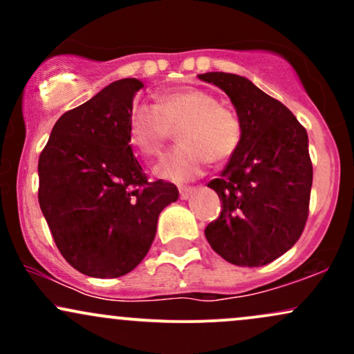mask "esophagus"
Instances as JSON below:
<instances>
[{
  "mask_svg": "<svg viewBox=\"0 0 354 354\" xmlns=\"http://www.w3.org/2000/svg\"><path fill=\"white\" fill-rule=\"evenodd\" d=\"M194 193V188H180V196L181 200H188L191 194Z\"/></svg>",
  "mask_w": 354,
  "mask_h": 354,
  "instance_id": "34e87169",
  "label": "esophagus"
}]
</instances>
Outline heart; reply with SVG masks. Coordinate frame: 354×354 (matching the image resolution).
I'll return each mask as SVG.
<instances>
[{"mask_svg":"<svg viewBox=\"0 0 354 354\" xmlns=\"http://www.w3.org/2000/svg\"><path fill=\"white\" fill-rule=\"evenodd\" d=\"M180 124L178 140L183 145L154 166V173L168 181L185 183L201 176L211 158L228 160L241 141L238 116L200 88L165 91L156 104H135L129 115V138L145 156H158L171 129Z\"/></svg>","mask_w":354,"mask_h":354,"instance_id":"obj_1","label":"heart"}]
</instances>
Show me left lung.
<instances>
[{"label":"left lung","mask_w":354,"mask_h":354,"mask_svg":"<svg viewBox=\"0 0 354 354\" xmlns=\"http://www.w3.org/2000/svg\"><path fill=\"white\" fill-rule=\"evenodd\" d=\"M198 78L228 95L241 124L236 153L208 183L221 200V214L205 236L231 265H268L293 248L306 223L313 185L308 133L245 76L213 71Z\"/></svg>","instance_id":"1"}]
</instances>
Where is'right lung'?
Here are the masks:
<instances>
[{"mask_svg": "<svg viewBox=\"0 0 354 354\" xmlns=\"http://www.w3.org/2000/svg\"><path fill=\"white\" fill-rule=\"evenodd\" d=\"M145 84L113 81L53 126L39 154L38 200L59 253L80 273L118 278L143 261L158 216L180 196L149 183L129 146L133 98Z\"/></svg>", "mask_w": 354, "mask_h": 354, "instance_id": "1", "label": "right lung"}]
</instances>
